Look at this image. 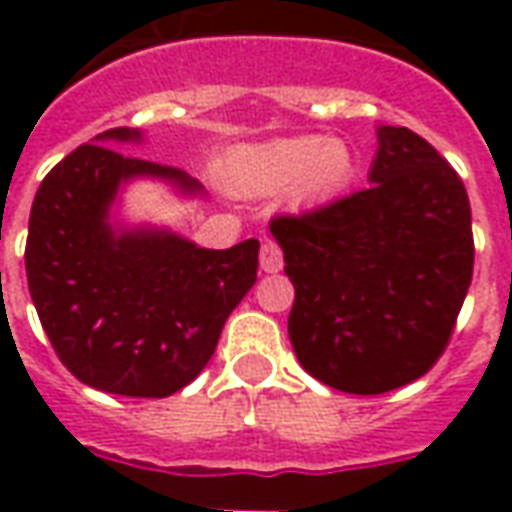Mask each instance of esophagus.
I'll use <instances>...</instances> for the list:
<instances>
[{
    "label": "esophagus",
    "instance_id": "esophagus-1",
    "mask_svg": "<svg viewBox=\"0 0 512 512\" xmlns=\"http://www.w3.org/2000/svg\"><path fill=\"white\" fill-rule=\"evenodd\" d=\"M282 249H279L277 241H263L260 246V268L266 271V274H277L282 271Z\"/></svg>",
    "mask_w": 512,
    "mask_h": 512
}]
</instances>
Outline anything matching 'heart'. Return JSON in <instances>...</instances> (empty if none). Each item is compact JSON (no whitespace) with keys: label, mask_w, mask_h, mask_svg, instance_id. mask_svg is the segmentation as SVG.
Segmentation results:
<instances>
[{"label":"heart","mask_w":512,"mask_h":512,"mask_svg":"<svg viewBox=\"0 0 512 512\" xmlns=\"http://www.w3.org/2000/svg\"><path fill=\"white\" fill-rule=\"evenodd\" d=\"M354 172L351 147L340 139L290 136L260 147H246L227 164L235 189L249 194H277L296 189L299 197H329Z\"/></svg>","instance_id":"heart-1"}]
</instances>
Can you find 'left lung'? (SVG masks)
<instances>
[{"instance_id": "obj_1", "label": "left lung", "mask_w": 512, "mask_h": 512, "mask_svg": "<svg viewBox=\"0 0 512 512\" xmlns=\"http://www.w3.org/2000/svg\"><path fill=\"white\" fill-rule=\"evenodd\" d=\"M370 183L268 224L296 288L293 351L348 395H384L439 362L474 268L469 197L430 142L378 128Z\"/></svg>"}]
</instances>
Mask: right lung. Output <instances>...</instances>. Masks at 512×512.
Wrapping results in <instances>:
<instances>
[{
	"label": "right lung",
	"mask_w": 512,
	"mask_h": 512,
	"mask_svg": "<svg viewBox=\"0 0 512 512\" xmlns=\"http://www.w3.org/2000/svg\"><path fill=\"white\" fill-rule=\"evenodd\" d=\"M139 136L112 128L51 169L32 202L24 263L43 332L73 376L109 395L169 397L211 362L255 285L260 244L200 249L164 230L115 233L120 183L150 175L202 189L183 169L109 147Z\"/></svg>",
	"instance_id": "add662e5"
}]
</instances>
